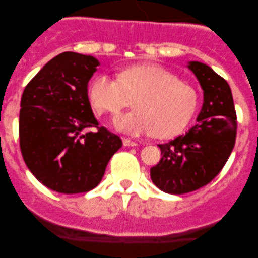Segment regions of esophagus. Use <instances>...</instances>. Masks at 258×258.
Listing matches in <instances>:
<instances>
[{
	"label": "esophagus",
	"instance_id": "1",
	"mask_svg": "<svg viewBox=\"0 0 258 258\" xmlns=\"http://www.w3.org/2000/svg\"><path fill=\"white\" fill-rule=\"evenodd\" d=\"M122 142H123V146H126V147H135V146L139 145L137 142L131 141L130 139H123V140H122Z\"/></svg>",
	"mask_w": 258,
	"mask_h": 258
}]
</instances>
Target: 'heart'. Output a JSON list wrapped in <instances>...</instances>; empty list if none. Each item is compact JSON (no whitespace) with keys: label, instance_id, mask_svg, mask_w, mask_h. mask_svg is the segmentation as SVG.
Masks as SVG:
<instances>
[{"label":"heart","instance_id":"1","mask_svg":"<svg viewBox=\"0 0 258 258\" xmlns=\"http://www.w3.org/2000/svg\"><path fill=\"white\" fill-rule=\"evenodd\" d=\"M87 97L97 113L116 117L135 100L137 110L117 118L116 127L124 134H153L170 139L188 124L196 112V90L168 70L153 63L134 64L118 79L98 74L90 81Z\"/></svg>","mask_w":258,"mask_h":258}]
</instances>
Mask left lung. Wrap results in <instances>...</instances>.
<instances>
[{"instance_id":"8db88e82","label":"left lung","mask_w":258,"mask_h":258,"mask_svg":"<svg viewBox=\"0 0 258 258\" xmlns=\"http://www.w3.org/2000/svg\"><path fill=\"white\" fill-rule=\"evenodd\" d=\"M188 67L204 91L197 123L161 148L160 162L151 179L166 194L182 195L210 183L220 173L233 150L237 132L236 111L227 81L199 61Z\"/></svg>"}]
</instances>
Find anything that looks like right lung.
Returning <instances> with one entry per match:
<instances>
[{"label":"right lung","mask_w":258,"mask_h":258,"mask_svg":"<svg viewBox=\"0 0 258 258\" xmlns=\"http://www.w3.org/2000/svg\"><path fill=\"white\" fill-rule=\"evenodd\" d=\"M97 58L63 52L28 82L21 98L20 147L38 181L59 194L95 188L122 141L98 127L87 97ZM96 126V133L88 132Z\"/></svg>","instance_id":"1"}]
</instances>
